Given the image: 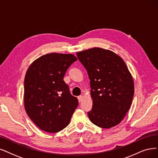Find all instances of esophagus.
Segmentation results:
<instances>
[{
  "label": "esophagus",
  "instance_id": "34e87169",
  "mask_svg": "<svg viewBox=\"0 0 158 158\" xmlns=\"http://www.w3.org/2000/svg\"><path fill=\"white\" fill-rule=\"evenodd\" d=\"M78 102H81V101H82L83 100V96L82 95H80L78 97Z\"/></svg>",
  "mask_w": 158,
  "mask_h": 158
}]
</instances>
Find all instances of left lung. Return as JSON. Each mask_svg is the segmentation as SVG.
<instances>
[{"label":"left lung","instance_id":"obj_1","mask_svg":"<svg viewBox=\"0 0 158 158\" xmlns=\"http://www.w3.org/2000/svg\"><path fill=\"white\" fill-rule=\"evenodd\" d=\"M90 80L93 108L87 113L97 127L110 128L122 121L134 94L128 69L119 56L98 47L77 53Z\"/></svg>","mask_w":158,"mask_h":158}]
</instances>
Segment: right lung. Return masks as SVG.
I'll list each match as a JSON object with an SVG mask.
<instances>
[{"mask_svg":"<svg viewBox=\"0 0 158 158\" xmlns=\"http://www.w3.org/2000/svg\"><path fill=\"white\" fill-rule=\"evenodd\" d=\"M70 54L50 53L35 60L26 73L24 102L27 115L41 130L56 133L69 124L78 106L64 80L65 74L74 61Z\"/></svg>","mask_w":158,"mask_h":158,"instance_id":"obj_1","label":"right lung"}]
</instances>
